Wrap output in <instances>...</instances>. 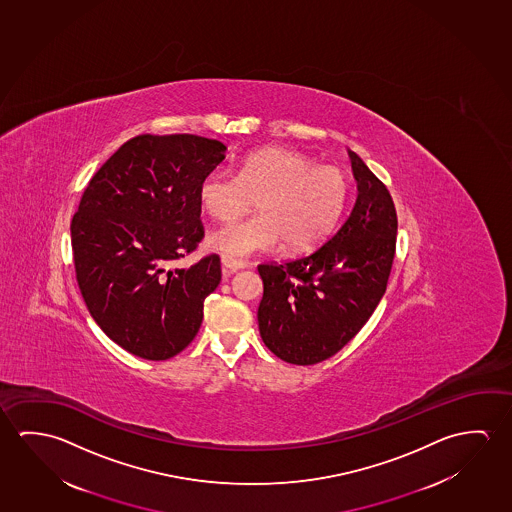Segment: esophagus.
I'll use <instances>...</instances> for the list:
<instances>
[{"mask_svg": "<svg viewBox=\"0 0 512 512\" xmlns=\"http://www.w3.org/2000/svg\"><path fill=\"white\" fill-rule=\"evenodd\" d=\"M221 266L227 269V271H239V269L246 268V262L241 259H235V257H230V255H221Z\"/></svg>", "mask_w": 512, "mask_h": 512, "instance_id": "obj_1", "label": "esophagus"}]
</instances>
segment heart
Returning a JSON list of instances; mask_svg holds the SVG:
<instances>
[{"mask_svg":"<svg viewBox=\"0 0 512 512\" xmlns=\"http://www.w3.org/2000/svg\"><path fill=\"white\" fill-rule=\"evenodd\" d=\"M350 196L343 169L316 166L298 151H255L237 173L212 169L200 182L203 209L218 221H230L252 209L259 214L219 228L210 246L230 257L273 252L305 253L332 234Z\"/></svg>","mask_w":512,"mask_h":512,"instance_id":"1","label":"heart"}]
</instances>
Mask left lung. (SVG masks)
Returning <instances> with one entry per match:
<instances>
[{"mask_svg":"<svg viewBox=\"0 0 512 512\" xmlns=\"http://www.w3.org/2000/svg\"><path fill=\"white\" fill-rule=\"evenodd\" d=\"M359 194L343 227L318 250L282 264H260V337L278 359L327 361L359 334L386 293L396 252L393 198L350 151Z\"/></svg>","mask_w":512,"mask_h":512,"instance_id":"8db88e82","label":"left lung"}]
</instances>
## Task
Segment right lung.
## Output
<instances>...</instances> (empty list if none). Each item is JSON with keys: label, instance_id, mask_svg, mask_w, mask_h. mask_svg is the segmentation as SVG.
<instances>
[{"label": "right lung", "instance_id": "1", "mask_svg": "<svg viewBox=\"0 0 512 512\" xmlns=\"http://www.w3.org/2000/svg\"><path fill=\"white\" fill-rule=\"evenodd\" d=\"M227 146L193 134L137 135L89 180L71 221L76 282L98 327L148 361L198 334L221 280L219 255L173 262L202 243L200 182Z\"/></svg>", "mask_w": 512, "mask_h": 512}]
</instances>
